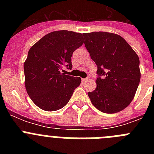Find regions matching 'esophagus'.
Here are the masks:
<instances>
[{"instance_id":"esophagus-1","label":"esophagus","mask_w":154,"mask_h":154,"mask_svg":"<svg viewBox=\"0 0 154 154\" xmlns=\"http://www.w3.org/2000/svg\"><path fill=\"white\" fill-rule=\"evenodd\" d=\"M87 80H88V78H83L82 79V81L83 82H86Z\"/></svg>"}]
</instances>
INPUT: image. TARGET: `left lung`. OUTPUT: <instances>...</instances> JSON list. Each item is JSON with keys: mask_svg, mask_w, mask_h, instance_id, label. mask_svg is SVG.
<instances>
[{"mask_svg": "<svg viewBox=\"0 0 154 154\" xmlns=\"http://www.w3.org/2000/svg\"><path fill=\"white\" fill-rule=\"evenodd\" d=\"M84 44L97 65V87L91 102L104 113H116L134 97L141 78L139 59L121 35L107 32L83 33Z\"/></svg>", "mask_w": 154, "mask_h": 154, "instance_id": "left-lung-1", "label": "left lung"}]
</instances>
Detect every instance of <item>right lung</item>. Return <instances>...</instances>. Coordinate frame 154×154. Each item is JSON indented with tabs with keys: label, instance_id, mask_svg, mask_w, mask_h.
<instances>
[{
	"label": "right lung",
	"instance_id": "add662e5",
	"mask_svg": "<svg viewBox=\"0 0 154 154\" xmlns=\"http://www.w3.org/2000/svg\"><path fill=\"white\" fill-rule=\"evenodd\" d=\"M83 44L80 32L59 30L43 36L29 50L24 64L25 87L31 100L40 109H60L80 86V77L61 71L64 66L71 69L73 53Z\"/></svg>",
	"mask_w": 154,
	"mask_h": 154
}]
</instances>
